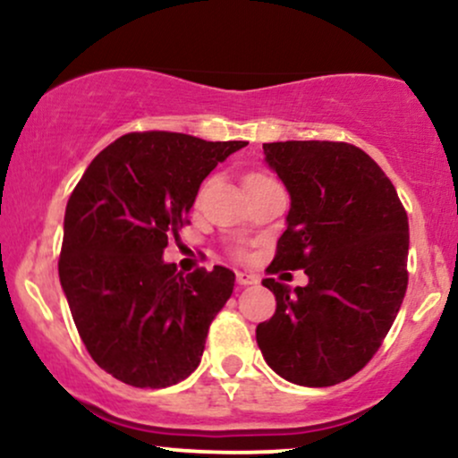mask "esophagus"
Masks as SVG:
<instances>
[{"mask_svg":"<svg viewBox=\"0 0 458 458\" xmlns=\"http://www.w3.org/2000/svg\"><path fill=\"white\" fill-rule=\"evenodd\" d=\"M236 282H239V286H251V284H259V277L254 273L236 271Z\"/></svg>","mask_w":458,"mask_h":458,"instance_id":"34e87169","label":"esophagus"}]
</instances>
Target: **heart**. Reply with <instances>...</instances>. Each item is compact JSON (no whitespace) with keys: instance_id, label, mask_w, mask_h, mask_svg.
Returning <instances> with one entry per match:
<instances>
[{"instance_id":"1","label":"heart","mask_w":458,"mask_h":458,"mask_svg":"<svg viewBox=\"0 0 458 458\" xmlns=\"http://www.w3.org/2000/svg\"><path fill=\"white\" fill-rule=\"evenodd\" d=\"M256 176H262V174H254V176H250V178H256Z\"/></svg>"}]
</instances>
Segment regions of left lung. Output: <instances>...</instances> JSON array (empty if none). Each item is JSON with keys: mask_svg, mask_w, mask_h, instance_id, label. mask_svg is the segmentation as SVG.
I'll list each match as a JSON object with an SVG mask.
<instances>
[{"mask_svg": "<svg viewBox=\"0 0 458 458\" xmlns=\"http://www.w3.org/2000/svg\"><path fill=\"white\" fill-rule=\"evenodd\" d=\"M265 163L291 196L269 273L303 269L306 286L262 280L276 314L256 327L273 372L327 387L377 353L407 291L409 222L392 181L344 141L262 144Z\"/></svg>", "mask_w": 458, "mask_h": 458, "instance_id": "obj_1", "label": "left lung"}]
</instances>
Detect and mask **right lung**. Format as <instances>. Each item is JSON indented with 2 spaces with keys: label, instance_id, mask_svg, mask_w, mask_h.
<instances>
[{
  "label": "right lung",
  "instance_id": "add662e5",
  "mask_svg": "<svg viewBox=\"0 0 458 458\" xmlns=\"http://www.w3.org/2000/svg\"><path fill=\"white\" fill-rule=\"evenodd\" d=\"M247 141L129 133L94 157L64 215L60 284L92 360L133 387H167L202 360L208 325L233 295L225 267L163 260L202 181Z\"/></svg>",
  "mask_w": 458,
  "mask_h": 458
}]
</instances>
